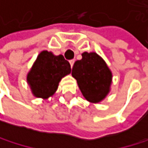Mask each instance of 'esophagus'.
Segmentation results:
<instances>
[{
    "label": "esophagus",
    "mask_w": 148,
    "mask_h": 148,
    "mask_svg": "<svg viewBox=\"0 0 148 148\" xmlns=\"http://www.w3.org/2000/svg\"><path fill=\"white\" fill-rule=\"evenodd\" d=\"M74 62H75V60H74V59H71V60H69V64H70V67H71V68L73 67Z\"/></svg>",
    "instance_id": "esophagus-1"
}]
</instances>
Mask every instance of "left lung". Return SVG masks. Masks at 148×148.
<instances>
[{"mask_svg":"<svg viewBox=\"0 0 148 148\" xmlns=\"http://www.w3.org/2000/svg\"><path fill=\"white\" fill-rule=\"evenodd\" d=\"M72 68V77L84 98L92 103H98L106 98L111 90L112 73L104 59L95 52L82 53Z\"/></svg>","mask_w":148,"mask_h":148,"instance_id":"8db88e82","label":"left lung"}]
</instances>
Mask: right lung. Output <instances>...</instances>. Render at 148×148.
Returning <instances> with one entry per match:
<instances>
[{"label": "right lung", "mask_w": 148, "mask_h": 148, "mask_svg": "<svg viewBox=\"0 0 148 148\" xmlns=\"http://www.w3.org/2000/svg\"><path fill=\"white\" fill-rule=\"evenodd\" d=\"M70 72V64L62 55L55 56L52 52L44 50L37 56L26 79L33 95L46 100L53 96L61 79Z\"/></svg>", "instance_id": "obj_1"}]
</instances>
